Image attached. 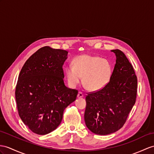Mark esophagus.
<instances>
[{"label":"esophagus","mask_w":154,"mask_h":154,"mask_svg":"<svg viewBox=\"0 0 154 154\" xmlns=\"http://www.w3.org/2000/svg\"><path fill=\"white\" fill-rule=\"evenodd\" d=\"M84 96V93H82V92H79L78 93V98H82V97H83Z\"/></svg>","instance_id":"1"}]
</instances>
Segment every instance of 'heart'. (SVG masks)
I'll return each mask as SVG.
<instances>
[{
  "mask_svg": "<svg viewBox=\"0 0 154 154\" xmlns=\"http://www.w3.org/2000/svg\"><path fill=\"white\" fill-rule=\"evenodd\" d=\"M65 73L69 84L74 88L83 76V83L89 90L103 88L110 81L112 75L110 63L97 56L82 55L73 61V65L66 66Z\"/></svg>",
  "mask_w": 154,
  "mask_h": 154,
  "instance_id": "obj_1",
  "label": "heart"
}]
</instances>
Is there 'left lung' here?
I'll return each mask as SVG.
<instances>
[{"mask_svg":"<svg viewBox=\"0 0 154 154\" xmlns=\"http://www.w3.org/2000/svg\"><path fill=\"white\" fill-rule=\"evenodd\" d=\"M116 64L110 81L99 91L85 97V125L92 133L106 135L125 124L135 103L137 78L132 65L119 50H113Z\"/></svg>","mask_w":154,"mask_h":154,"instance_id":"1","label":"left lung"}]
</instances>
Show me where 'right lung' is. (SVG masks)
<instances>
[{
	"mask_svg": "<svg viewBox=\"0 0 154 154\" xmlns=\"http://www.w3.org/2000/svg\"><path fill=\"white\" fill-rule=\"evenodd\" d=\"M68 51L40 48L22 67L16 88L19 116L33 133L44 135L61 123L63 112L76 100L78 90L66 87L63 65Z\"/></svg>",
	"mask_w": 154,
	"mask_h": 154,
	"instance_id": "add662e5",
	"label": "right lung"
}]
</instances>
